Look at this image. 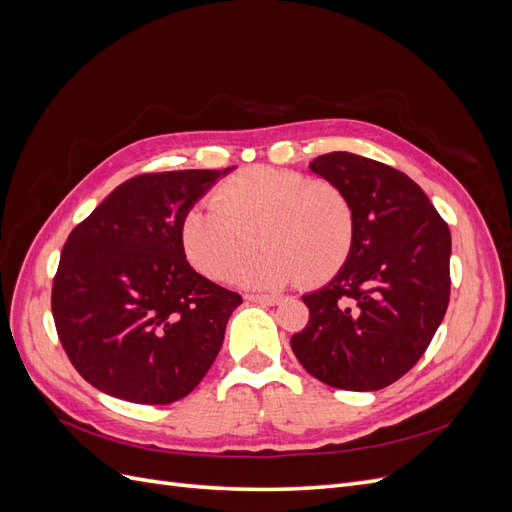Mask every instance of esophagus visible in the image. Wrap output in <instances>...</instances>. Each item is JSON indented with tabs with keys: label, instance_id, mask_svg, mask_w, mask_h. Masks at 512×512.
<instances>
[{
	"label": "esophagus",
	"instance_id": "34e87169",
	"mask_svg": "<svg viewBox=\"0 0 512 512\" xmlns=\"http://www.w3.org/2000/svg\"><path fill=\"white\" fill-rule=\"evenodd\" d=\"M245 299L250 303H260V305H275L280 301V297H275V294H254V292H247Z\"/></svg>",
	"mask_w": 512,
	"mask_h": 512
}]
</instances>
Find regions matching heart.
<instances>
[{
	"instance_id": "b5f03b06",
	"label": "heart",
	"mask_w": 512,
	"mask_h": 512,
	"mask_svg": "<svg viewBox=\"0 0 512 512\" xmlns=\"http://www.w3.org/2000/svg\"><path fill=\"white\" fill-rule=\"evenodd\" d=\"M354 230L352 200L337 183L247 166L215 188L213 205L185 213L181 239L192 265L211 280H228L260 240L268 250L238 268L237 280L275 288L329 280L348 260Z\"/></svg>"
}]
</instances>
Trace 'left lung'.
I'll return each mask as SVG.
<instances>
[{"label":"left lung","mask_w":512,"mask_h":512,"mask_svg":"<svg viewBox=\"0 0 512 512\" xmlns=\"http://www.w3.org/2000/svg\"><path fill=\"white\" fill-rule=\"evenodd\" d=\"M309 168L350 196L356 230L342 271L303 297L309 320L290 346L320 382L378 391L418 363L446 314L451 230L393 166L333 151Z\"/></svg>","instance_id":"obj_1"}]
</instances>
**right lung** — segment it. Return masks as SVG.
I'll list each match as a JSON object with an SVG mask.
<instances>
[{"instance_id": "right-lung-1", "label": "right lung", "mask_w": 512, "mask_h": 512, "mask_svg": "<svg viewBox=\"0 0 512 512\" xmlns=\"http://www.w3.org/2000/svg\"><path fill=\"white\" fill-rule=\"evenodd\" d=\"M224 170H170L123 181L74 226L51 309L74 369L132 404L192 393L243 303L185 260L181 224Z\"/></svg>"}]
</instances>
